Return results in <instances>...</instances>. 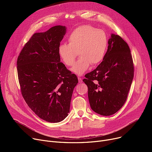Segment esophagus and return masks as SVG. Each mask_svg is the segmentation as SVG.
<instances>
[{"instance_id": "1", "label": "esophagus", "mask_w": 152, "mask_h": 152, "mask_svg": "<svg viewBox=\"0 0 152 152\" xmlns=\"http://www.w3.org/2000/svg\"><path fill=\"white\" fill-rule=\"evenodd\" d=\"M78 80H79V83L82 82V78H81V77H78Z\"/></svg>"}]
</instances>
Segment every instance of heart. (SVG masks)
<instances>
[{"label":"heart","mask_w":152,"mask_h":152,"mask_svg":"<svg viewBox=\"0 0 152 152\" xmlns=\"http://www.w3.org/2000/svg\"><path fill=\"white\" fill-rule=\"evenodd\" d=\"M68 42V45L59 46V55L66 66L71 67L78 53L80 59L72 71L79 76L89 69L90 64L94 66L103 59L107 46L104 32L90 26H82L75 29L69 35Z\"/></svg>","instance_id":"heart-1"}]
</instances>
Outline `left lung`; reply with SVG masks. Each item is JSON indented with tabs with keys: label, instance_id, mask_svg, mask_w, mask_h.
I'll return each instance as SVG.
<instances>
[{
	"label": "left lung",
	"instance_id": "obj_1",
	"mask_svg": "<svg viewBox=\"0 0 152 152\" xmlns=\"http://www.w3.org/2000/svg\"><path fill=\"white\" fill-rule=\"evenodd\" d=\"M108 45L103 61L83 79L88 86L91 109L104 116L121 109L134 75L133 59L127 42L120 36L112 34Z\"/></svg>",
	"mask_w": 152,
	"mask_h": 152
}]
</instances>
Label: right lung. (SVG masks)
Returning a JSON list of instances; mask_svg holds the SVG:
<instances>
[{
    "mask_svg": "<svg viewBox=\"0 0 152 152\" xmlns=\"http://www.w3.org/2000/svg\"><path fill=\"white\" fill-rule=\"evenodd\" d=\"M66 28L55 26L35 33L25 45L17 61L18 82L23 99L40 118L62 121L70 112L77 76L60 62L58 48Z\"/></svg>",
    "mask_w": 152,
    "mask_h": 152,
    "instance_id": "obj_1",
    "label": "right lung"
}]
</instances>
